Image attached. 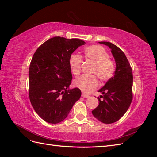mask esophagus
Returning <instances> with one entry per match:
<instances>
[{"mask_svg": "<svg viewBox=\"0 0 157 157\" xmlns=\"http://www.w3.org/2000/svg\"><path fill=\"white\" fill-rule=\"evenodd\" d=\"M82 98H89L90 97V96H88V94H85V93H82Z\"/></svg>", "mask_w": 157, "mask_h": 157, "instance_id": "obj_1", "label": "esophagus"}]
</instances>
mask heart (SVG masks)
Returning a JSON list of instances; mask_svg holds the SVG:
<instances>
[{
	"label": "heart",
	"instance_id": "1",
	"mask_svg": "<svg viewBox=\"0 0 157 157\" xmlns=\"http://www.w3.org/2000/svg\"><path fill=\"white\" fill-rule=\"evenodd\" d=\"M84 57L86 59L94 63L90 71V74L94 75L83 76L79 78L74 82V86L85 93H90L99 86L98 78L103 82H106L113 77L116 71V64L115 61L109 58V54L106 49L100 45L88 46L84 50ZM69 63L73 75L75 77H78L81 73L82 57L72 55L70 57Z\"/></svg>",
	"mask_w": 157,
	"mask_h": 157
}]
</instances>
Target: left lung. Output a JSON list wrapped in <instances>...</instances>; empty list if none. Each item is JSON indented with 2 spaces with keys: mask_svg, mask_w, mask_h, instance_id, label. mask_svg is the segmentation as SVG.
<instances>
[{
  "mask_svg": "<svg viewBox=\"0 0 157 157\" xmlns=\"http://www.w3.org/2000/svg\"><path fill=\"white\" fill-rule=\"evenodd\" d=\"M111 49L116 62L115 76L99 90V105L92 111L93 115L105 124L118 121L129 108L133 99L132 69L126 56L118 46L109 42H99ZM102 98L101 100L100 98Z\"/></svg>",
  "mask_w": 157,
  "mask_h": 157,
  "instance_id": "obj_1",
  "label": "left lung"
}]
</instances>
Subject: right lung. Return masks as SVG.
I'll return each instance as SVG.
<instances>
[{"instance_id": "obj_1", "label": "right lung", "mask_w": 157, "mask_h": 157, "mask_svg": "<svg viewBox=\"0 0 157 157\" xmlns=\"http://www.w3.org/2000/svg\"><path fill=\"white\" fill-rule=\"evenodd\" d=\"M85 42L55 36L46 40L33 55L29 69V96L35 112L44 121L57 124L67 117L81 96L78 88L67 89L73 77L69 58Z\"/></svg>"}]
</instances>
